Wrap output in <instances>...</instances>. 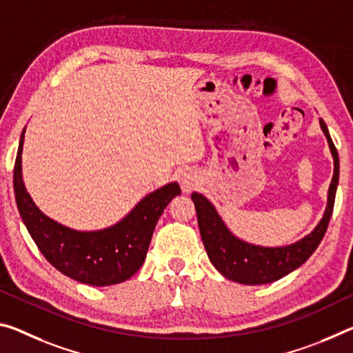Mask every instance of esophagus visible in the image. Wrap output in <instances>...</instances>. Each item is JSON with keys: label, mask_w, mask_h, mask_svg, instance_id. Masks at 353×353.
Wrapping results in <instances>:
<instances>
[{"label": "esophagus", "mask_w": 353, "mask_h": 353, "mask_svg": "<svg viewBox=\"0 0 353 353\" xmlns=\"http://www.w3.org/2000/svg\"><path fill=\"white\" fill-rule=\"evenodd\" d=\"M179 183H181L183 192L188 193L198 185V177L194 176V172L192 171H182L181 174H179Z\"/></svg>", "instance_id": "obj_1"}]
</instances>
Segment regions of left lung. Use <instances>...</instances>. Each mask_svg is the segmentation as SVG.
I'll list each match as a JSON object with an SVG mask.
<instances>
[{
  "instance_id": "1",
  "label": "left lung",
  "mask_w": 353,
  "mask_h": 353,
  "mask_svg": "<svg viewBox=\"0 0 353 353\" xmlns=\"http://www.w3.org/2000/svg\"><path fill=\"white\" fill-rule=\"evenodd\" d=\"M321 127L328 139L330 150H332L334 172L328 190L325 215H323L314 231L305 239L299 240V242L288 245V247L265 248L239 240L228 231L220 215L216 214L215 207L207 201V198L196 192L192 193V199L194 207H196L201 239H203L207 256H209L210 262L223 276L240 284H248V286L278 281L283 276L289 275L290 272H294L295 268H299L301 264H305L310 259V256L314 253L319 243L322 242L327 232L330 218L333 214L334 196H336L339 181V159L338 150L334 148L332 137L328 133L327 124L322 119Z\"/></svg>"
}]
</instances>
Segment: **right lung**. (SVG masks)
Instances as JSON below:
<instances>
[{
	"instance_id": "1",
	"label": "right lung",
	"mask_w": 353,
	"mask_h": 353,
	"mask_svg": "<svg viewBox=\"0 0 353 353\" xmlns=\"http://www.w3.org/2000/svg\"><path fill=\"white\" fill-rule=\"evenodd\" d=\"M23 133L14 165V192L21 220L39 251L56 270L91 286H111L135 275L146 259L157 221L170 201L181 194V187L172 182L155 190L139 201L124 220L103 231H74L43 215L25 190L21 179Z\"/></svg>"
}]
</instances>
